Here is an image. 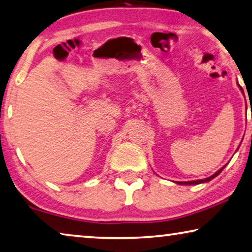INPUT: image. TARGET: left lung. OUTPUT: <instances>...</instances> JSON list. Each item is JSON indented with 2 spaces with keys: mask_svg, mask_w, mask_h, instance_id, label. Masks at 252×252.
Wrapping results in <instances>:
<instances>
[{
  "mask_svg": "<svg viewBox=\"0 0 252 252\" xmlns=\"http://www.w3.org/2000/svg\"><path fill=\"white\" fill-rule=\"evenodd\" d=\"M239 87H240V89L242 90V87H241V86L239 85ZM242 92H243V90H242ZM224 167H225V166H223L222 168H220V170L217 171L215 174H213L212 176H209V178H207V179H204V180H196V181H188V182H176V183H178V185H199V183L208 182V181H210V180H213L214 178H216V176L219 175V174L220 173V172H222V171L224 170Z\"/></svg>",
  "mask_w": 252,
  "mask_h": 252,
  "instance_id": "8db88e82",
  "label": "left lung"
}]
</instances>
